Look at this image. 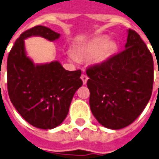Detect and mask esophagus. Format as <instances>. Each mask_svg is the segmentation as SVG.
Instances as JSON below:
<instances>
[{
  "mask_svg": "<svg viewBox=\"0 0 159 159\" xmlns=\"http://www.w3.org/2000/svg\"><path fill=\"white\" fill-rule=\"evenodd\" d=\"M81 79L83 80V84H86L87 81H88V76H87V75H85V74H82V75H81Z\"/></svg>",
  "mask_w": 159,
  "mask_h": 159,
  "instance_id": "34e87169",
  "label": "esophagus"
}]
</instances>
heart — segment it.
<instances>
[{
    "mask_svg": "<svg viewBox=\"0 0 159 159\" xmlns=\"http://www.w3.org/2000/svg\"><path fill=\"white\" fill-rule=\"evenodd\" d=\"M109 38L106 36H98L92 39L89 43L82 45L76 48L75 56L81 58H89L95 56V61L97 62H102L107 60L115 49V44L109 43ZM70 57L75 59L74 55L70 54Z\"/></svg>",
    "mask_w": 159,
    "mask_h": 159,
    "instance_id": "obj_1",
    "label": "heart"
}]
</instances>
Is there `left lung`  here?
Here are the masks:
<instances>
[{"mask_svg":"<svg viewBox=\"0 0 159 159\" xmlns=\"http://www.w3.org/2000/svg\"><path fill=\"white\" fill-rule=\"evenodd\" d=\"M153 72L152 53L129 29L125 49L86 70L89 106L97 120L113 129L132 124L151 98Z\"/></svg>","mask_w":159,"mask_h":159,"instance_id":"obj_1","label":"left lung"}]
</instances>
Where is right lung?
Listing matches in <instances>:
<instances>
[{"instance_id": "1", "label": "right lung", "mask_w": 159, "mask_h": 159, "mask_svg": "<svg viewBox=\"0 0 159 159\" xmlns=\"http://www.w3.org/2000/svg\"><path fill=\"white\" fill-rule=\"evenodd\" d=\"M32 35L54 41L60 34L35 26L20 34L7 57V92L16 111L29 124L53 129L68 115L74 94L83 85L82 71L66 70L58 61L34 65L24 50V39Z\"/></svg>"}]
</instances>
